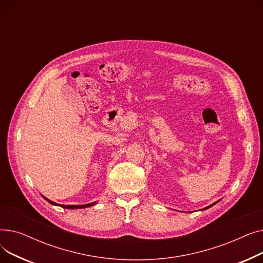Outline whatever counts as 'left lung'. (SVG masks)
<instances>
[{"mask_svg":"<svg viewBox=\"0 0 263 263\" xmlns=\"http://www.w3.org/2000/svg\"><path fill=\"white\" fill-rule=\"evenodd\" d=\"M216 202H217V201H216ZM216 202H214V203H212V204H211V205H209V206H206V208H204V209H208V208H210V206H212V205H213V204H215V203H216ZM204 209H203V210H204Z\"/></svg>","mask_w":263,"mask_h":263,"instance_id":"8db88e82","label":"left lung"}]
</instances>
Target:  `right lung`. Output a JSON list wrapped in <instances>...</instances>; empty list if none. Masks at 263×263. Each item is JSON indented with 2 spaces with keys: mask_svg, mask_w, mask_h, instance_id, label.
Returning <instances> with one entry per match:
<instances>
[{
  "mask_svg": "<svg viewBox=\"0 0 263 263\" xmlns=\"http://www.w3.org/2000/svg\"><path fill=\"white\" fill-rule=\"evenodd\" d=\"M47 201H49L50 203H52V204H55V205H60V206H62V208H65V209H82V208H87V206H90V205H93L95 204V202H91V203H87V204H80V205H68V204H58V203H55V202H53V201H51V200H49L48 198H46V197H44Z\"/></svg>",
  "mask_w": 263,
  "mask_h": 263,
  "instance_id": "obj_1",
  "label": "right lung"
}]
</instances>
